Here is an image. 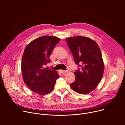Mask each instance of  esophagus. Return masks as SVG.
I'll list each match as a JSON object with an SVG mask.
<instances>
[{"instance_id":"obj_1","label":"esophagus","mask_w":125,"mask_h":125,"mask_svg":"<svg viewBox=\"0 0 125 125\" xmlns=\"http://www.w3.org/2000/svg\"><path fill=\"white\" fill-rule=\"evenodd\" d=\"M60 72L61 73H67V71L60 70Z\"/></svg>"}]
</instances>
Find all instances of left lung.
Wrapping results in <instances>:
<instances>
[{
    "mask_svg": "<svg viewBox=\"0 0 125 125\" xmlns=\"http://www.w3.org/2000/svg\"><path fill=\"white\" fill-rule=\"evenodd\" d=\"M74 61L79 67L75 81L71 83L73 91L80 94L90 93L97 87L104 73V63L96 42L85 37H70L66 40Z\"/></svg>",
    "mask_w": 125,
    "mask_h": 125,
    "instance_id": "1",
    "label": "left lung"
}]
</instances>
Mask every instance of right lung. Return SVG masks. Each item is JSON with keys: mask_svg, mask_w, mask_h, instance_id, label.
<instances>
[{"mask_svg": "<svg viewBox=\"0 0 125 125\" xmlns=\"http://www.w3.org/2000/svg\"><path fill=\"white\" fill-rule=\"evenodd\" d=\"M60 41L55 37H41L31 42L24 50L21 64L23 79L30 90L39 95L52 92L59 77L56 71L43 66L50 62L51 53Z\"/></svg>", "mask_w": 125, "mask_h": 125, "instance_id": "right-lung-1", "label": "right lung"}]
</instances>
